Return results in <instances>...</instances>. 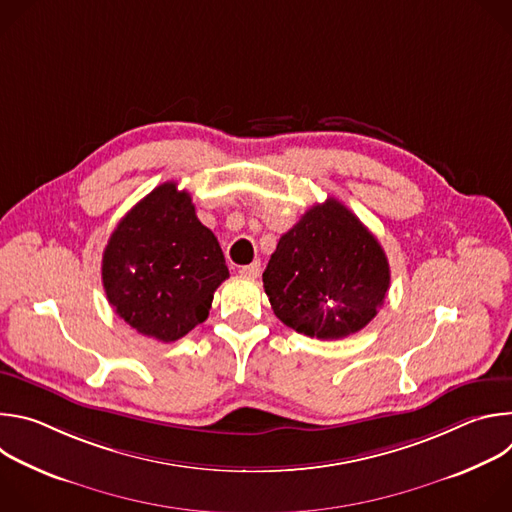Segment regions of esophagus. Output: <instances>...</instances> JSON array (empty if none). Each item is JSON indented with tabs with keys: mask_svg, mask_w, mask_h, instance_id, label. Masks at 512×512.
Instances as JSON below:
<instances>
[{
	"mask_svg": "<svg viewBox=\"0 0 512 512\" xmlns=\"http://www.w3.org/2000/svg\"><path fill=\"white\" fill-rule=\"evenodd\" d=\"M239 273L241 275H245V277H259V273H261V263L259 261H253L251 265H243L241 269H239Z\"/></svg>",
	"mask_w": 512,
	"mask_h": 512,
	"instance_id": "obj_1",
	"label": "esophagus"
}]
</instances>
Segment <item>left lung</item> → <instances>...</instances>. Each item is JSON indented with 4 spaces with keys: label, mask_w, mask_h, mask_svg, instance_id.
Segmentation results:
<instances>
[{
    "label": "left lung",
    "mask_w": 512,
    "mask_h": 512,
    "mask_svg": "<svg viewBox=\"0 0 512 512\" xmlns=\"http://www.w3.org/2000/svg\"><path fill=\"white\" fill-rule=\"evenodd\" d=\"M391 283L377 237L342 202L312 206L281 235L263 273L273 314L320 340L346 338L367 326Z\"/></svg>",
    "instance_id": "8db88e82"
}]
</instances>
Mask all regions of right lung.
<instances>
[{
  "instance_id": "1",
  "label": "right lung",
  "mask_w": 512,
  "mask_h": 512,
  "mask_svg": "<svg viewBox=\"0 0 512 512\" xmlns=\"http://www.w3.org/2000/svg\"><path fill=\"white\" fill-rule=\"evenodd\" d=\"M101 273L119 318L160 342L202 324L216 287L229 277L221 245L176 182L154 188L121 218Z\"/></svg>"
}]
</instances>
